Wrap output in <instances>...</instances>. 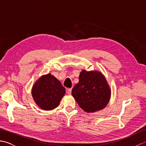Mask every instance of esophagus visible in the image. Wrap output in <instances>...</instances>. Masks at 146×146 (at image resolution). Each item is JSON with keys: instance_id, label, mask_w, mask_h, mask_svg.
Returning a JSON list of instances; mask_svg holds the SVG:
<instances>
[{"instance_id": "1", "label": "esophagus", "mask_w": 146, "mask_h": 146, "mask_svg": "<svg viewBox=\"0 0 146 146\" xmlns=\"http://www.w3.org/2000/svg\"><path fill=\"white\" fill-rule=\"evenodd\" d=\"M71 90H72V89H71V88H68L67 90H66L67 94H68V95H71Z\"/></svg>"}]
</instances>
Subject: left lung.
I'll return each instance as SVG.
<instances>
[{
  "instance_id": "left-lung-1",
  "label": "left lung",
  "mask_w": 146,
  "mask_h": 146,
  "mask_svg": "<svg viewBox=\"0 0 146 146\" xmlns=\"http://www.w3.org/2000/svg\"><path fill=\"white\" fill-rule=\"evenodd\" d=\"M71 94L81 108L86 112H95L103 109L110 100L111 90L102 73L98 71L80 73L79 82Z\"/></svg>"
}]
</instances>
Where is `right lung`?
Listing matches in <instances>:
<instances>
[{"label": "right lung", "mask_w": 146, "mask_h": 146, "mask_svg": "<svg viewBox=\"0 0 146 146\" xmlns=\"http://www.w3.org/2000/svg\"><path fill=\"white\" fill-rule=\"evenodd\" d=\"M65 88L61 82L51 74H47L37 80L32 88L34 100L44 110L56 108L65 94Z\"/></svg>", "instance_id": "obj_1"}]
</instances>
